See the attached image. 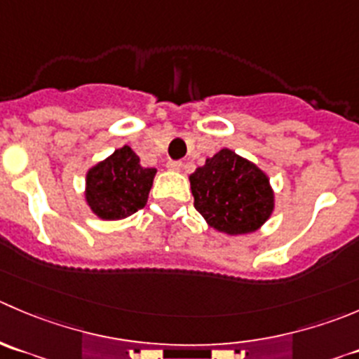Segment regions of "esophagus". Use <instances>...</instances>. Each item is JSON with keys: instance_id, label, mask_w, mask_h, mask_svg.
I'll return each instance as SVG.
<instances>
[{"instance_id": "1", "label": "esophagus", "mask_w": 359, "mask_h": 359, "mask_svg": "<svg viewBox=\"0 0 359 359\" xmlns=\"http://www.w3.org/2000/svg\"><path fill=\"white\" fill-rule=\"evenodd\" d=\"M166 168L172 170V172H180L182 170V161H168L166 163Z\"/></svg>"}]
</instances>
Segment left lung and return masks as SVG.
Returning <instances> with one entry per match:
<instances>
[{
  "label": "left lung",
  "instance_id": "8db88e82",
  "mask_svg": "<svg viewBox=\"0 0 359 359\" xmlns=\"http://www.w3.org/2000/svg\"><path fill=\"white\" fill-rule=\"evenodd\" d=\"M194 207L224 235L257 231L276 210L270 177L231 149H221L189 175Z\"/></svg>",
  "mask_w": 359,
  "mask_h": 359
}]
</instances>
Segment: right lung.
Masks as SVG:
<instances>
[{"instance_id": "obj_1", "label": "right lung", "mask_w": 359, "mask_h": 359, "mask_svg": "<svg viewBox=\"0 0 359 359\" xmlns=\"http://www.w3.org/2000/svg\"><path fill=\"white\" fill-rule=\"evenodd\" d=\"M156 172L144 168L133 149L123 145L87 170L83 200L103 221L126 219L145 207Z\"/></svg>"}]
</instances>
